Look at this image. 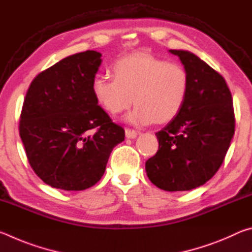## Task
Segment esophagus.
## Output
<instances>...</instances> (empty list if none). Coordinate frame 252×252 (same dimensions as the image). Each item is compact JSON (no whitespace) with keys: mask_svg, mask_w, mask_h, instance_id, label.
Wrapping results in <instances>:
<instances>
[{"mask_svg":"<svg viewBox=\"0 0 252 252\" xmlns=\"http://www.w3.org/2000/svg\"><path fill=\"white\" fill-rule=\"evenodd\" d=\"M136 135H138V132H136L135 130H132V129H126V136L127 139H134L136 138Z\"/></svg>","mask_w":252,"mask_h":252,"instance_id":"34e87169","label":"esophagus"}]
</instances>
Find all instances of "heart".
<instances>
[{
  "label": "heart",
  "instance_id": "obj_1",
  "mask_svg": "<svg viewBox=\"0 0 252 252\" xmlns=\"http://www.w3.org/2000/svg\"><path fill=\"white\" fill-rule=\"evenodd\" d=\"M114 76L97 75L92 91L97 103L111 116L136 105L126 116L132 125L147 126L173 120L185 105L190 89L187 70L146 53L126 55L112 66Z\"/></svg>",
  "mask_w": 252,
  "mask_h": 252
}]
</instances>
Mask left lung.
I'll return each instance as SVG.
<instances>
[{
  "label": "left lung",
  "mask_w": 252,
  "mask_h": 252,
  "mask_svg": "<svg viewBox=\"0 0 252 252\" xmlns=\"http://www.w3.org/2000/svg\"><path fill=\"white\" fill-rule=\"evenodd\" d=\"M170 52L178 55L189 74V94L180 113L156 133L159 149L146 162V171L162 190L187 191L204 185L218 171L236 119L223 76L193 53Z\"/></svg>",
  "instance_id": "1"
}]
</instances>
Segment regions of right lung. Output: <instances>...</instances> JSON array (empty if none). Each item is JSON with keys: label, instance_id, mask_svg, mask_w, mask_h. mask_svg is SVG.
Instances as JSON below:
<instances>
[{"label": "right lung", "instance_id": "1", "mask_svg": "<svg viewBox=\"0 0 252 252\" xmlns=\"http://www.w3.org/2000/svg\"><path fill=\"white\" fill-rule=\"evenodd\" d=\"M96 51L70 55L37 74L20 117V136L29 163L57 189L81 191L105 171L125 129L97 105L92 83L101 64Z\"/></svg>", "mask_w": 252, "mask_h": 252}]
</instances>
